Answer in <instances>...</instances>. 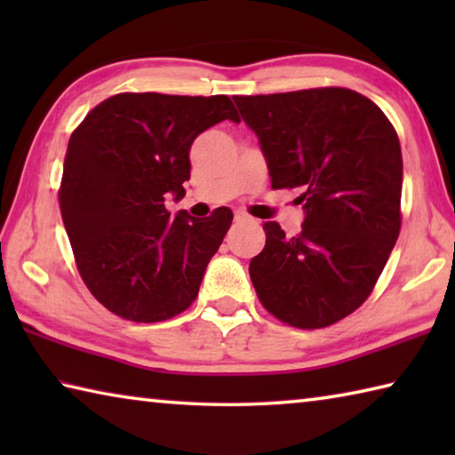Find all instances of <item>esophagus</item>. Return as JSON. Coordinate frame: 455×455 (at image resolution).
I'll return each mask as SVG.
<instances>
[{
	"label": "esophagus",
	"mask_w": 455,
	"mask_h": 455,
	"mask_svg": "<svg viewBox=\"0 0 455 455\" xmlns=\"http://www.w3.org/2000/svg\"><path fill=\"white\" fill-rule=\"evenodd\" d=\"M235 222H236V225H251V222H255V219H251L249 214H244V212H236Z\"/></svg>",
	"instance_id": "1"
}]
</instances>
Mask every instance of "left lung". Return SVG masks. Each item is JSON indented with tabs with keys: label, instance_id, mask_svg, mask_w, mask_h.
<instances>
[{
	"label": "left lung",
	"instance_id": "obj_1",
	"mask_svg": "<svg viewBox=\"0 0 455 455\" xmlns=\"http://www.w3.org/2000/svg\"><path fill=\"white\" fill-rule=\"evenodd\" d=\"M273 188L301 187V233L265 222L249 265L268 313L299 329L341 321L365 301L402 227V146L371 100L347 88L235 96Z\"/></svg>",
	"mask_w": 455,
	"mask_h": 455
}]
</instances>
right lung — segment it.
<instances>
[{"label": "right lung", "instance_id": "add662e5", "mask_svg": "<svg viewBox=\"0 0 455 455\" xmlns=\"http://www.w3.org/2000/svg\"><path fill=\"white\" fill-rule=\"evenodd\" d=\"M222 120L241 122L228 96L144 92L104 100L74 130L61 220L84 283L118 317L164 321L196 299L233 211L171 219L164 200L184 196L190 146Z\"/></svg>", "mask_w": 455, "mask_h": 455}]
</instances>
